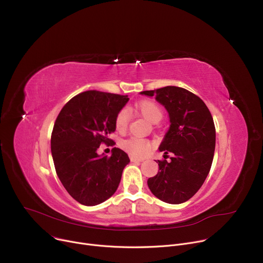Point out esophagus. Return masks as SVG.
Wrapping results in <instances>:
<instances>
[{
	"instance_id": "34e87169",
	"label": "esophagus",
	"mask_w": 263,
	"mask_h": 263,
	"mask_svg": "<svg viewBox=\"0 0 263 263\" xmlns=\"http://www.w3.org/2000/svg\"><path fill=\"white\" fill-rule=\"evenodd\" d=\"M130 160H131V162H137V163H140V162H143L144 160L143 159H139V158H135V157H131L130 158Z\"/></svg>"
}]
</instances>
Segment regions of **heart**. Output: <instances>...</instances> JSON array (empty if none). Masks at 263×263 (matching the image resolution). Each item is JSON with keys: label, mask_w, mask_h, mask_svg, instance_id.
Returning <instances> with one entry per match:
<instances>
[{"label": "heart", "mask_w": 263, "mask_h": 263, "mask_svg": "<svg viewBox=\"0 0 263 263\" xmlns=\"http://www.w3.org/2000/svg\"><path fill=\"white\" fill-rule=\"evenodd\" d=\"M135 112L142 115L148 121L156 123L158 122L162 116V108L154 101L143 100L136 103L134 106ZM130 120V114L127 109H121L117 113L115 117V128L118 132H124L128 128V123ZM121 148L126 150L133 157H143L145 156L151 148V144L140 137H131L129 140L123 141L121 143Z\"/></svg>", "instance_id": "b5f03b06"}]
</instances>
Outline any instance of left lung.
<instances>
[{
	"label": "left lung",
	"mask_w": 263,
	"mask_h": 263,
	"mask_svg": "<svg viewBox=\"0 0 263 263\" xmlns=\"http://www.w3.org/2000/svg\"><path fill=\"white\" fill-rule=\"evenodd\" d=\"M156 96L166 108L171 126L159 150L173 154L171 161H160L158 174L147 184L160 200L178 204L196 194L208 176L215 149V127L204 102L193 92L176 86L142 91Z\"/></svg>",
	"instance_id": "left-lung-1"
}]
</instances>
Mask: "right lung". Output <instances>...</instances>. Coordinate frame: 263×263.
Returning a JSON list of instances; mask_svg holds the SVG:
<instances>
[{
	"mask_svg": "<svg viewBox=\"0 0 263 263\" xmlns=\"http://www.w3.org/2000/svg\"><path fill=\"white\" fill-rule=\"evenodd\" d=\"M129 101L128 96L97 90L81 92L69 100L55 120L51 153L55 171L66 191L78 202L96 205L116 192L130 159L112 149L109 158L97 150L115 132V117Z\"/></svg>",
	"mask_w": 263,
	"mask_h": 263,
	"instance_id": "right-lung-1",
	"label": "right lung"
}]
</instances>
